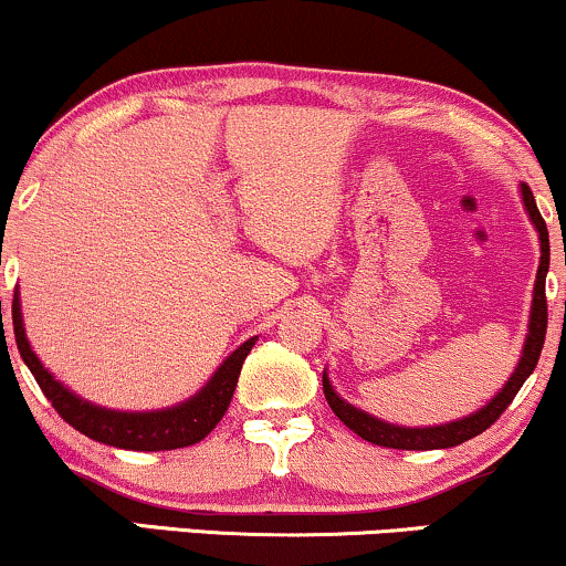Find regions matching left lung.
I'll return each mask as SVG.
<instances>
[{
    "label": "left lung",
    "instance_id": "8db88e82",
    "mask_svg": "<svg viewBox=\"0 0 566 566\" xmlns=\"http://www.w3.org/2000/svg\"><path fill=\"white\" fill-rule=\"evenodd\" d=\"M522 200L524 208H527L530 221L535 223L537 237H541V265H537V276H535V290H533V311H530V329H527V339H524L522 348V358L516 364V369L509 382L501 387V392L495 398H490L488 406H482L480 411L469 413V417L459 419V421H448V424H438V427H398V424H387V421L371 417V413L360 411V408L350 406L348 400H343L339 395L332 390L329 377L324 371V395L326 403H329L332 411L337 413L339 421H343L348 430H353L358 438H364L366 442H374V446H385V448H398V451H434V448H453L461 446V442L478 438L493 424L495 419L506 411L509 403L514 400V395L520 392V387L524 385V379L535 371L537 358H541L543 343H546V326H548V305H546V274H548V229L546 221H543L541 210L535 206V197L530 192L527 184H522Z\"/></svg>",
    "mask_w": 566,
    "mask_h": 566
}]
</instances>
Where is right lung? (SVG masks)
I'll use <instances>...</instances> for the list:
<instances>
[{"instance_id":"add662e5","label":"right lung","mask_w":566,"mask_h":566,"mask_svg":"<svg viewBox=\"0 0 566 566\" xmlns=\"http://www.w3.org/2000/svg\"><path fill=\"white\" fill-rule=\"evenodd\" d=\"M12 329H15V343L20 358L25 360L33 379H36L46 400L54 406V411L63 417L73 430H78L86 438L105 442L113 448H126V451H174V448H187L208 438L213 427L221 421L223 413L231 403L237 379H240L242 364L248 358L250 348L255 345V337L242 343L231 356L218 366V371L210 377V382L200 392L192 395L184 403L174 408H163V411H111L88 403L71 392L63 382L52 377L44 369L42 360L31 350L29 339H25L23 316H20V297L15 290L12 297Z\"/></svg>"}]
</instances>
